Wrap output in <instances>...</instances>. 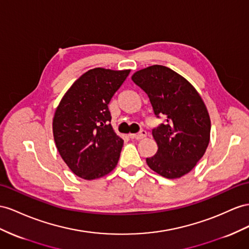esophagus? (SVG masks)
Returning a JSON list of instances; mask_svg holds the SVG:
<instances>
[{
  "label": "esophagus",
  "instance_id": "obj_1",
  "mask_svg": "<svg viewBox=\"0 0 249 249\" xmlns=\"http://www.w3.org/2000/svg\"><path fill=\"white\" fill-rule=\"evenodd\" d=\"M129 137L131 139H136V140H142L146 137V131L145 130H141L139 133H130Z\"/></svg>",
  "mask_w": 249,
  "mask_h": 249
}]
</instances>
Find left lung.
<instances>
[{"mask_svg":"<svg viewBox=\"0 0 249 249\" xmlns=\"http://www.w3.org/2000/svg\"><path fill=\"white\" fill-rule=\"evenodd\" d=\"M131 80L147 93L156 117L166 116L164 123L152 129L158 151L146 163L167 179L188 174L205 154L210 139V118L201 95L166 66L141 69Z\"/></svg>","mask_w":249,"mask_h":249,"instance_id":"1","label":"left lung"}]
</instances>
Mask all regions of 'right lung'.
<instances>
[{
	"label": "right lung",
	"mask_w": 249,
	"mask_h": 249,
	"mask_svg": "<svg viewBox=\"0 0 249 249\" xmlns=\"http://www.w3.org/2000/svg\"><path fill=\"white\" fill-rule=\"evenodd\" d=\"M130 70L93 68L64 94L53 121L55 146L82 179L104 177L117 166L123 140L112 129L108 104Z\"/></svg>",
	"instance_id": "obj_1"
}]
</instances>
